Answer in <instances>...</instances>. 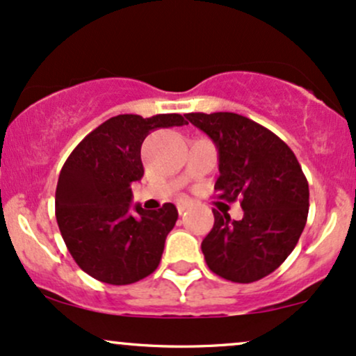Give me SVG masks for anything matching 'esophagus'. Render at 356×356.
Instances as JSON below:
<instances>
[{
	"label": "esophagus",
	"instance_id": "obj_1",
	"mask_svg": "<svg viewBox=\"0 0 356 356\" xmlns=\"http://www.w3.org/2000/svg\"><path fill=\"white\" fill-rule=\"evenodd\" d=\"M191 207V204L189 202H177V211H179V214H184V212H186L187 209H189Z\"/></svg>",
	"mask_w": 356,
	"mask_h": 356
}]
</instances>
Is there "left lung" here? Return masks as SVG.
Returning a JSON list of instances; mask_svg holds the SVG:
<instances>
[{"mask_svg":"<svg viewBox=\"0 0 356 356\" xmlns=\"http://www.w3.org/2000/svg\"><path fill=\"white\" fill-rule=\"evenodd\" d=\"M186 118L218 147V197L241 199L244 211L243 219L231 220L212 209L214 226L201 244L207 266L234 283L271 275L291 254L308 219V181L296 155L271 130L238 113Z\"/></svg>","mask_w":356,"mask_h":356,"instance_id":"8db88e82","label":"left lung"}]
</instances>
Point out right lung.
<instances>
[{
  "mask_svg": "<svg viewBox=\"0 0 356 356\" xmlns=\"http://www.w3.org/2000/svg\"><path fill=\"white\" fill-rule=\"evenodd\" d=\"M179 113L117 115L97 127L67 159L56 184L55 214L75 263L107 284H132L157 269L177 220L167 202L132 207V186L144 175L140 147L155 129L186 125Z\"/></svg>",
  "mask_w": 356,
  "mask_h": 356,
  "instance_id": "right-lung-1",
  "label": "right lung"
}]
</instances>
